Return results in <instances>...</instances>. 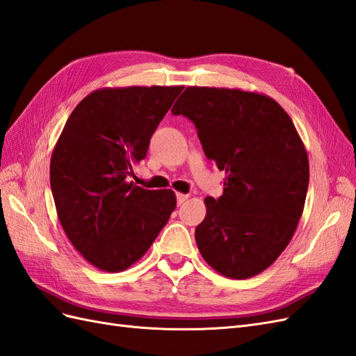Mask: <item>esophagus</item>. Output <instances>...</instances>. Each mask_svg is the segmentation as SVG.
<instances>
[{
    "mask_svg": "<svg viewBox=\"0 0 356 356\" xmlns=\"http://www.w3.org/2000/svg\"><path fill=\"white\" fill-rule=\"evenodd\" d=\"M189 198V195L188 194H177V204H181V203H185L186 200Z\"/></svg>",
    "mask_w": 356,
    "mask_h": 356,
    "instance_id": "34e87169",
    "label": "esophagus"
}]
</instances>
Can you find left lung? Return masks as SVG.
<instances>
[{
    "label": "left lung",
    "mask_w": 356,
    "mask_h": 356,
    "mask_svg": "<svg viewBox=\"0 0 356 356\" xmlns=\"http://www.w3.org/2000/svg\"><path fill=\"white\" fill-rule=\"evenodd\" d=\"M171 113L195 124L206 158L225 171L222 195L204 198L200 254L224 277L259 275L304 212L309 163L293 122L277 100L241 88L186 87Z\"/></svg>",
    "instance_id": "obj_1"
}]
</instances>
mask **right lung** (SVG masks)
Listing matches in <instances>:
<instances>
[{"instance_id":"1","label":"right lung","mask_w":356,"mask_h":356,"mask_svg":"<svg viewBox=\"0 0 356 356\" xmlns=\"http://www.w3.org/2000/svg\"><path fill=\"white\" fill-rule=\"evenodd\" d=\"M181 90H95L63 127L49 167L54 203L70 243L100 270L138 261L176 209L175 191L144 189L129 177Z\"/></svg>"}]
</instances>
